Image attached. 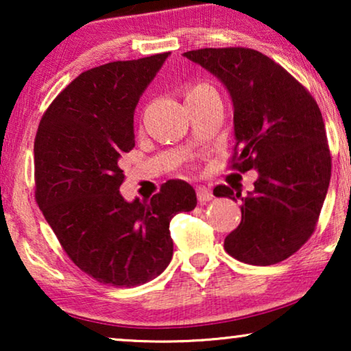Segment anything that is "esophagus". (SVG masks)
I'll return each mask as SVG.
<instances>
[{
    "label": "esophagus",
    "instance_id": "obj_1",
    "mask_svg": "<svg viewBox=\"0 0 351 351\" xmlns=\"http://www.w3.org/2000/svg\"><path fill=\"white\" fill-rule=\"evenodd\" d=\"M196 196H198L199 203H203V204L214 198L213 191H210L209 189H206V186H196Z\"/></svg>",
    "mask_w": 351,
    "mask_h": 351
}]
</instances>
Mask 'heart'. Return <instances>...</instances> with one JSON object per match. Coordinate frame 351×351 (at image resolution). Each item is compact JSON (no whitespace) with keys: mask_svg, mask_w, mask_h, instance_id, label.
Masks as SVG:
<instances>
[{"mask_svg":"<svg viewBox=\"0 0 351 351\" xmlns=\"http://www.w3.org/2000/svg\"><path fill=\"white\" fill-rule=\"evenodd\" d=\"M208 93H214V88L213 86L206 84V83H196V84H191L189 89H186V99H191V97H198V95H203V94H208Z\"/></svg>","mask_w":351,"mask_h":351,"instance_id":"heart-1","label":"heart"}]
</instances>
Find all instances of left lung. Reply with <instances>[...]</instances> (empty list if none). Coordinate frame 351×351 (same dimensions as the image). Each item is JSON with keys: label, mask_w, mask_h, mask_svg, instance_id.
I'll use <instances>...</instances> for the list:
<instances>
[{"label": "left lung", "mask_w": 351, "mask_h": 351, "mask_svg": "<svg viewBox=\"0 0 351 351\" xmlns=\"http://www.w3.org/2000/svg\"><path fill=\"white\" fill-rule=\"evenodd\" d=\"M184 57L213 73L233 102V169L257 171L241 196L217 185L215 196L241 198V223L225 238L230 256L273 265L315 232L330 180V153L318 104L299 81L262 52L206 47Z\"/></svg>", "instance_id": "8db88e82"}]
</instances>
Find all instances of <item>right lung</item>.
<instances>
[{"label": "right lung", "mask_w": 351, "mask_h": 351, "mask_svg": "<svg viewBox=\"0 0 351 351\" xmlns=\"http://www.w3.org/2000/svg\"><path fill=\"white\" fill-rule=\"evenodd\" d=\"M169 56L84 71L38 126L36 203L66 256L104 285L136 287L160 276L174 251L171 219L196 206L184 180H167L152 199L126 201L119 193V160L136 145L134 112Z\"/></svg>", "instance_id": "obj_1"}]
</instances>
